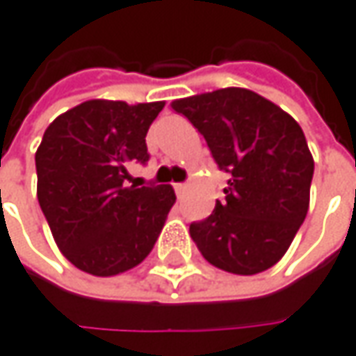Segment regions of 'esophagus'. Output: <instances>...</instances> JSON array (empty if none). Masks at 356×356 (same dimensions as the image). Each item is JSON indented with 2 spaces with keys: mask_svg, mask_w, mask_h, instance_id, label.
Here are the masks:
<instances>
[{
  "mask_svg": "<svg viewBox=\"0 0 356 356\" xmlns=\"http://www.w3.org/2000/svg\"><path fill=\"white\" fill-rule=\"evenodd\" d=\"M174 190H176L178 196H184V192L188 190V184L186 182H178V184H174Z\"/></svg>",
  "mask_w": 356,
  "mask_h": 356,
  "instance_id": "1",
  "label": "esophagus"
}]
</instances>
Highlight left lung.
Returning a JSON list of instances; mask_svg holds the SVG:
<instances>
[{"instance_id": "left-lung-1", "label": "left lung", "mask_w": 356, "mask_h": 356, "mask_svg": "<svg viewBox=\"0 0 356 356\" xmlns=\"http://www.w3.org/2000/svg\"><path fill=\"white\" fill-rule=\"evenodd\" d=\"M229 174L224 200L190 224L200 253L224 271L253 275L275 266L309 210L313 156L301 127L248 89H220L174 101Z\"/></svg>"}]
</instances>
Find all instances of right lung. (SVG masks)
Segmentation results:
<instances>
[{
  "label": "right lung",
  "instance_id": "obj_1",
  "mask_svg": "<svg viewBox=\"0 0 356 356\" xmlns=\"http://www.w3.org/2000/svg\"><path fill=\"white\" fill-rule=\"evenodd\" d=\"M164 103L87 101L45 130L35 154L37 200L63 255L108 277L152 252L176 202L172 186H130V164H146V132Z\"/></svg>",
  "mask_w": 356,
  "mask_h": 356
}]
</instances>
